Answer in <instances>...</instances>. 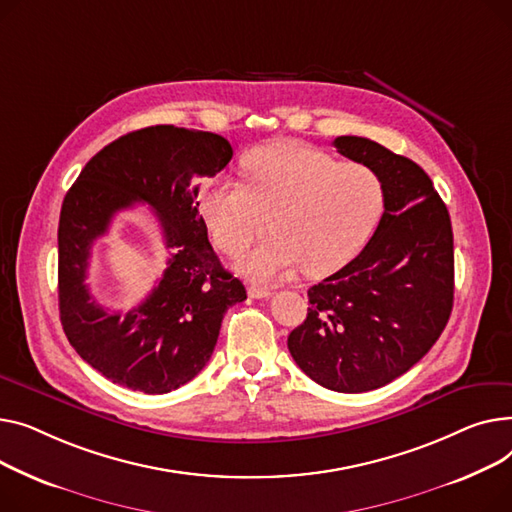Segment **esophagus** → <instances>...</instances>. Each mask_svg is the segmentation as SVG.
<instances>
[{
  "label": "esophagus",
  "instance_id": "obj_1",
  "mask_svg": "<svg viewBox=\"0 0 512 512\" xmlns=\"http://www.w3.org/2000/svg\"><path fill=\"white\" fill-rule=\"evenodd\" d=\"M248 295L254 297V299H266V297H270L273 293H270V289H266V287L250 285V287H248Z\"/></svg>",
  "mask_w": 512,
  "mask_h": 512
}]
</instances>
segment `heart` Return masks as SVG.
Masks as SVG:
<instances>
[{
  "instance_id": "b5f03b06",
  "label": "heart",
  "mask_w": 512,
  "mask_h": 512,
  "mask_svg": "<svg viewBox=\"0 0 512 512\" xmlns=\"http://www.w3.org/2000/svg\"><path fill=\"white\" fill-rule=\"evenodd\" d=\"M246 184L229 177L204 182L198 213L229 256L246 252L270 229L277 235L242 260L260 281H281L299 268L326 277L364 248L382 215V184L362 163L279 140L244 159Z\"/></svg>"
}]
</instances>
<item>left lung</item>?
<instances>
[{
	"instance_id": "left-lung-1",
	"label": "left lung",
	"mask_w": 512,
	"mask_h": 512,
	"mask_svg": "<svg viewBox=\"0 0 512 512\" xmlns=\"http://www.w3.org/2000/svg\"><path fill=\"white\" fill-rule=\"evenodd\" d=\"M333 144L378 175L384 213L368 246L308 289V316L287 347L320 386L366 393L405 374L442 335L455 293L453 227L417 163L368 138Z\"/></svg>"
}]
</instances>
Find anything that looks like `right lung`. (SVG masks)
<instances>
[{"label":"right lung","instance_id":"obj_1","mask_svg":"<svg viewBox=\"0 0 512 512\" xmlns=\"http://www.w3.org/2000/svg\"><path fill=\"white\" fill-rule=\"evenodd\" d=\"M233 157L213 132L150 126L113 140L68 190L57 229L59 318L76 353L119 386L163 395L190 382L215 351L227 308L246 299L198 215V179ZM148 203L174 252L160 283L128 315L107 313L85 285L89 248L119 209Z\"/></svg>","mask_w":512,"mask_h":512}]
</instances>
